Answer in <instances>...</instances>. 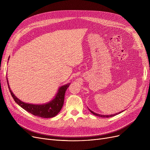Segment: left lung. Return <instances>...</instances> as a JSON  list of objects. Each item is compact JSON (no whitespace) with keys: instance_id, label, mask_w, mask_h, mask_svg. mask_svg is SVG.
Listing matches in <instances>:
<instances>
[{"instance_id":"8db88e82","label":"left lung","mask_w":150,"mask_h":150,"mask_svg":"<svg viewBox=\"0 0 150 150\" xmlns=\"http://www.w3.org/2000/svg\"><path fill=\"white\" fill-rule=\"evenodd\" d=\"M89 111L93 114V115H97V116H98V117H106V118H108V117H113V116H114V115H117L118 114H120V112H120V113H117V114H113V115H100V114H96V113H95V112H92V111H91V110H89Z\"/></svg>"}]
</instances>
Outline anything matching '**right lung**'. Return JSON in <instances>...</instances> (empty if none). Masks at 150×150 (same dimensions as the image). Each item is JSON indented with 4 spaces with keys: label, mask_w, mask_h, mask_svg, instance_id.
I'll use <instances>...</instances> for the list:
<instances>
[{
    "label": "right lung",
    "mask_w": 150,
    "mask_h": 150,
    "mask_svg": "<svg viewBox=\"0 0 150 150\" xmlns=\"http://www.w3.org/2000/svg\"><path fill=\"white\" fill-rule=\"evenodd\" d=\"M7 83L8 85V81ZM69 86V84L61 86L59 89L58 92L57 94L56 97H55V98L51 102L49 103L41 105L23 103V102L19 100L14 95V93L12 92L9 87V85L8 88L11 95L16 103L18 104L23 109H25V111L35 116L42 118H51L57 115L61 111L63 104H64L65 92L68 88Z\"/></svg>",
    "instance_id": "add662e5"
}]
</instances>
